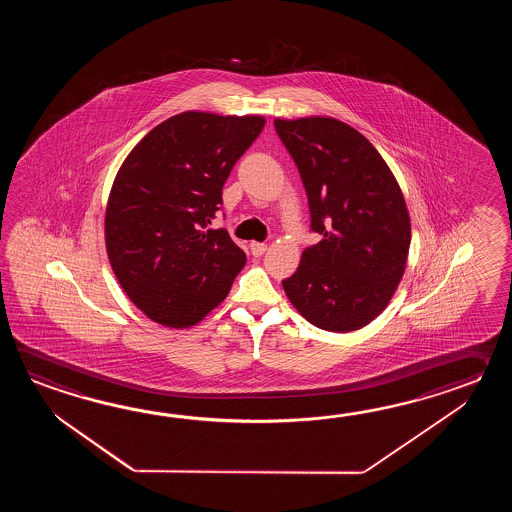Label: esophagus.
<instances>
[{
    "label": "esophagus",
    "instance_id": "obj_1",
    "mask_svg": "<svg viewBox=\"0 0 512 512\" xmlns=\"http://www.w3.org/2000/svg\"><path fill=\"white\" fill-rule=\"evenodd\" d=\"M249 249H251L254 258H260V256H263V252L267 251V245L265 243H258V241H251Z\"/></svg>",
    "mask_w": 512,
    "mask_h": 512
}]
</instances>
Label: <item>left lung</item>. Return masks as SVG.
<instances>
[{
	"instance_id": "obj_1",
	"label": "left lung",
	"mask_w": 512,
	"mask_h": 512,
	"mask_svg": "<svg viewBox=\"0 0 512 512\" xmlns=\"http://www.w3.org/2000/svg\"><path fill=\"white\" fill-rule=\"evenodd\" d=\"M302 175L311 229L322 241L283 280L313 326L349 333L390 304L412 240L410 214L390 166L362 133L331 117L274 120Z\"/></svg>"
}]
</instances>
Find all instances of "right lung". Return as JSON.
<instances>
[{
	"label": "right lung",
	"instance_id": "obj_1",
	"mask_svg": "<svg viewBox=\"0 0 512 512\" xmlns=\"http://www.w3.org/2000/svg\"><path fill=\"white\" fill-rule=\"evenodd\" d=\"M265 126L261 115L185 111L128 153L109 192L104 236L120 287L161 326H196L229 294L247 256L207 229L232 166Z\"/></svg>",
	"mask_w": 512,
	"mask_h": 512
}]
</instances>
